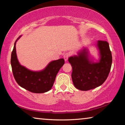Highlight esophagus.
I'll return each mask as SVG.
<instances>
[{
    "label": "esophagus",
    "mask_w": 125,
    "mask_h": 125,
    "mask_svg": "<svg viewBox=\"0 0 125 125\" xmlns=\"http://www.w3.org/2000/svg\"><path fill=\"white\" fill-rule=\"evenodd\" d=\"M69 53H65L64 54V56H63V57H64V60L66 61L68 60V59L69 57Z\"/></svg>",
    "instance_id": "esophagus-1"
}]
</instances>
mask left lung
I'll list each match as a JSON object with an SVG mask.
<instances>
[{
  "label": "left lung",
  "instance_id": "obj_1",
  "mask_svg": "<svg viewBox=\"0 0 125 125\" xmlns=\"http://www.w3.org/2000/svg\"><path fill=\"white\" fill-rule=\"evenodd\" d=\"M96 46L100 55L98 62H94L90 60L86 48L78 52V56L68 58L72 67V79L73 84L80 90H89L102 85L110 71L112 54L109 43L99 40Z\"/></svg>",
  "mask_w": 125,
  "mask_h": 125
}]
</instances>
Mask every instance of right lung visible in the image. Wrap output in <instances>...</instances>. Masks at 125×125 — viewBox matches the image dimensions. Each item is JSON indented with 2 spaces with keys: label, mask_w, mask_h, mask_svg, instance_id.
Returning <instances> with one entry per match:
<instances>
[{
  "label": "right lung",
  "mask_w": 125,
  "mask_h": 125,
  "mask_svg": "<svg viewBox=\"0 0 125 125\" xmlns=\"http://www.w3.org/2000/svg\"><path fill=\"white\" fill-rule=\"evenodd\" d=\"M16 40L11 56V65L14 77L21 87L34 93H43L52 88L56 75L64 64L63 58L53 61L41 71H32L19 62L16 53Z\"/></svg>",
  "instance_id": "1"
}]
</instances>
